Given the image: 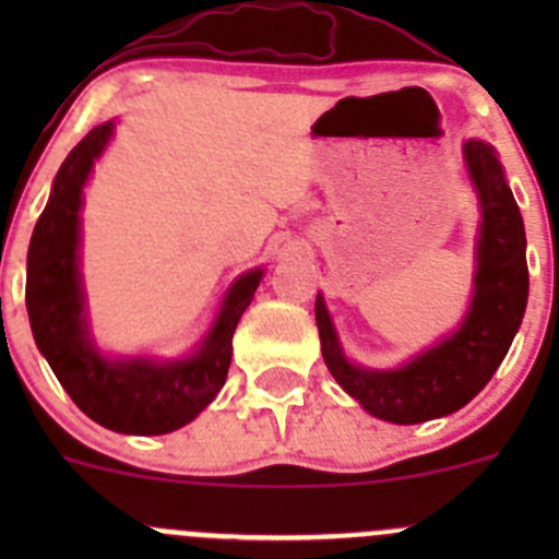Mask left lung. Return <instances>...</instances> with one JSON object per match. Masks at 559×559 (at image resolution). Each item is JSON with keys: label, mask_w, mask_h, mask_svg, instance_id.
<instances>
[{"label": "left lung", "mask_w": 559, "mask_h": 559, "mask_svg": "<svg viewBox=\"0 0 559 559\" xmlns=\"http://www.w3.org/2000/svg\"><path fill=\"white\" fill-rule=\"evenodd\" d=\"M465 162L481 200L484 222L476 253V295L454 335L400 370H365L346 362L324 302L316 297L321 357L330 373L368 414L394 425H419L471 403L509 354L527 306V240L520 205L487 143L467 140Z\"/></svg>", "instance_id": "1"}]
</instances>
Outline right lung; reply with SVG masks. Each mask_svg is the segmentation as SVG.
<instances>
[{"label": "right lung", "instance_id": "right-lung-1", "mask_svg": "<svg viewBox=\"0 0 559 559\" xmlns=\"http://www.w3.org/2000/svg\"><path fill=\"white\" fill-rule=\"evenodd\" d=\"M110 134L112 121L94 127L56 173L26 257V311L37 348L88 419L127 436H162L189 425L224 386L235 326L251 306L262 270H251L233 286L205 346L194 357L156 365L148 359L110 362L97 354L83 319L78 211L83 183Z\"/></svg>", "mask_w": 559, "mask_h": 559}]
</instances>
